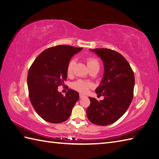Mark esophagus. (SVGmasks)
I'll return each instance as SVG.
<instances>
[{
    "instance_id": "obj_1",
    "label": "esophagus",
    "mask_w": 159,
    "mask_h": 159,
    "mask_svg": "<svg viewBox=\"0 0 159 159\" xmlns=\"http://www.w3.org/2000/svg\"><path fill=\"white\" fill-rule=\"evenodd\" d=\"M79 97H80V98H83L85 97V95H83V94L80 93V94H79Z\"/></svg>"
}]
</instances>
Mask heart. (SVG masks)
<instances>
[{
    "mask_svg": "<svg viewBox=\"0 0 159 159\" xmlns=\"http://www.w3.org/2000/svg\"><path fill=\"white\" fill-rule=\"evenodd\" d=\"M87 66H88L89 69L94 67H99L98 61L97 59L92 58V57H89V58L87 59ZM74 64H75V60L74 59H71L68 64H67V74H68V75H71V74H72ZM92 86L93 84L92 83L83 80H78L74 82L72 85V87L74 89H75L78 91V92L81 93H86L89 88L92 87Z\"/></svg>",
    "mask_w": 159,
    "mask_h": 159,
    "instance_id": "obj_1",
    "label": "heart"
}]
</instances>
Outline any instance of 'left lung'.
Masks as SVG:
<instances>
[{
	"label": "left lung",
	"mask_w": 159,
	"mask_h": 159,
	"mask_svg": "<svg viewBox=\"0 0 159 159\" xmlns=\"http://www.w3.org/2000/svg\"><path fill=\"white\" fill-rule=\"evenodd\" d=\"M90 50L103 62V77L96 93L104 96V100L98 101L89 97L87 116L93 124L107 126L119 120L129 107L133 98L134 76L130 64L121 54L107 48Z\"/></svg>",
	"instance_id": "obj_1"
}]
</instances>
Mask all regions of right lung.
<instances>
[{
	"label": "right lung",
	"instance_id": "add662e5",
	"mask_svg": "<svg viewBox=\"0 0 159 159\" xmlns=\"http://www.w3.org/2000/svg\"><path fill=\"white\" fill-rule=\"evenodd\" d=\"M83 48L59 45L43 51L30 67L27 85L32 105L42 119L58 124L70 117L79 98L76 91L69 89L66 96L58 87L67 79V66L70 59Z\"/></svg>",
	"mask_w": 159,
	"mask_h": 159
}]
</instances>
